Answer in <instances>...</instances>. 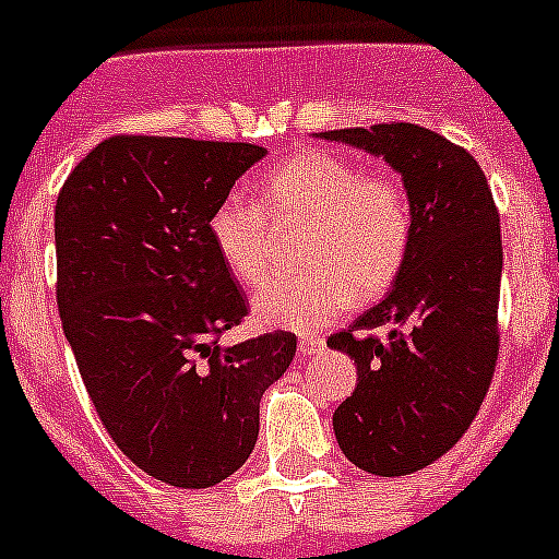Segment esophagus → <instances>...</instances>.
<instances>
[{
    "instance_id": "obj_1",
    "label": "esophagus",
    "mask_w": 559,
    "mask_h": 559,
    "mask_svg": "<svg viewBox=\"0 0 559 559\" xmlns=\"http://www.w3.org/2000/svg\"><path fill=\"white\" fill-rule=\"evenodd\" d=\"M322 350H325V342H322L320 336H304L300 342H297V353H300L304 358L322 356Z\"/></svg>"
}]
</instances>
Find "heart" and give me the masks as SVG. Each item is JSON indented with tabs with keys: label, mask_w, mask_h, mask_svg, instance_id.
Wrapping results in <instances>:
<instances>
[{
	"label": "heart",
	"mask_w": 559,
	"mask_h": 559,
	"mask_svg": "<svg viewBox=\"0 0 559 559\" xmlns=\"http://www.w3.org/2000/svg\"><path fill=\"white\" fill-rule=\"evenodd\" d=\"M270 217L306 223L295 275H275L250 297L259 325L309 333L336 320L353 295L389 289L414 237L411 201L397 179L364 174L344 156L311 151L264 176L259 203L231 192L209 217V239L239 284L267 273Z\"/></svg>",
	"instance_id": "heart-1"
}]
</instances>
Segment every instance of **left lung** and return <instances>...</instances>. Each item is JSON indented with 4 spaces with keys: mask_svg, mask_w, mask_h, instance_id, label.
Masks as SVG:
<instances>
[{
    "mask_svg": "<svg viewBox=\"0 0 559 559\" xmlns=\"http://www.w3.org/2000/svg\"><path fill=\"white\" fill-rule=\"evenodd\" d=\"M317 138L383 156L403 176L414 237L378 306L328 347L356 361L353 397L333 414L344 457L403 477L450 452L497 369L502 234L491 187L461 145L416 123L336 129ZM389 326L385 340L369 337Z\"/></svg>",
    "mask_w": 559,
    "mask_h": 559,
    "instance_id": "left-lung-1",
    "label": "left lung"
}]
</instances>
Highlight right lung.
<instances>
[{"instance_id": "right-lung-1", "label": "right lung", "mask_w": 559, "mask_h": 559, "mask_svg": "<svg viewBox=\"0 0 559 559\" xmlns=\"http://www.w3.org/2000/svg\"><path fill=\"white\" fill-rule=\"evenodd\" d=\"M267 154L250 143L118 134L71 170L55 206L57 309L118 450L174 488H212L259 438L289 331L223 347L248 314L209 217Z\"/></svg>"}]
</instances>
